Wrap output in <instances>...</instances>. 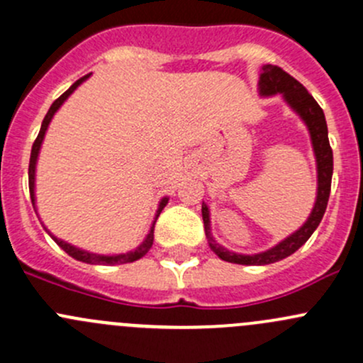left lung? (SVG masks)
Instances as JSON below:
<instances>
[{"instance_id": "8db88e82", "label": "left lung", "mask_w": 363, "mask_h": 363, "mask_svg": "<svg viewBox=\"0 0 363 363\" xmlns=\"http://www.w3.org/2000/svg\"><path fill=\"white\" fill-rule=\"evenodd\" d=\"M258 93L259 96H276L281 94L283 100L286 101L288 107L294 111L303 124L307 126L311 135V144H313L314 158H316V172H318V189H316V202H314L313 211H311L309 218L306 219L298 230H295L291 235L281 240L270 250L255 252V255H240V252H233L221 244L214 240L211 233V212H208L207 203H202V218L205 225V235H207L208 246L221 259L230 263H239V265H269V263H276L279 259L288 258L290 255L302 247L307 242L314 230L323 219L325 211H327L328 196H330V184H332V172H334V155H332L330 142H328V128L327 121H325V113L321 111L320 105L316 104L313 96L307 93L306 87L295 80L294 77L288 75L284 69L274 65H263L259 69V80H258Z\"/></svg>"}]
</instances>
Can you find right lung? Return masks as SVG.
Instances as JSON below:
<instances>
[{"mask_svg": "<svg viewBox=\"0 0 363 363\" xmlns=\"http://www.w3.org/2000/svg\"><path fill=\"white\" fill-rule=\"evenodd\" d=\"M91 77L86 75L82 77V79L77 80L75 84H72V87H69L68 91H65L63 94H61L60 98H57L56 101H54L52 105H50L49 112H47V116L43 117V123H42V128H40V133L38 137H36L35 144H33V149H31V158H29V195H31V202H33V207H35V212H36V196H35V181H36V161H38V155H40V149H42V144H43V138H45V133H47V128H49L50 121H52L54 113L61 108V105L65 104V101L68 100L69 94L73 93V91L77 89V87L80 86V84L84 82V80H87ZM168 203V199L164 196V199H161V202L158 205V211H156V216H155V221H152V226L151 230H149L147 237L144 239V242L140 244V246L137 247V250L133 251H128V252H121V255H96V252H91V251H86V250H80V247L77 246H72V244L65 242V240L57 239L56 235H52V233L49 232V230L43 226V228L47 230V233H49L50 237L54 239V242L57 244V246L61 247L65 252H68L72 258L79 259V262H84V263H91V265H123V263H131V262H137V259H140L142 256L145 255L149 250H151L152 246V240H155V223L156 219H158L160 212L163 211L164 205Z\"/></svg>", "mask_w": 363, "mask_h": 363, "instance_id": "1", "label": "right lung"}]
</instances>
